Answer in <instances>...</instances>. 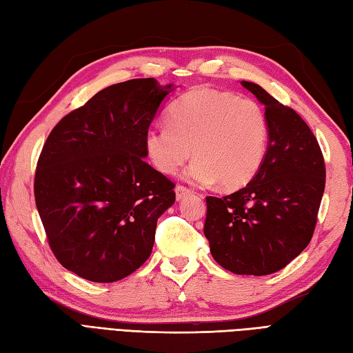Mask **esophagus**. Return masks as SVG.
<instances>
[{
	"label": "esophagus",
	"instance_id": "esophagus-1",
	"mask_svg": "<svg viewBox=\"0 0 353 353\" xmlns=\"http://www.w3.org/2000/svg\"><path fill=\"white\" fill-rule=\"evenodd\" d=\"M190 192H191V190L186 188V186H183V185H177L176 186V197H177V200H182L183 197L188 196Z\"/></svg>",
	"mask_w": 353,
	"mask_h": 353
}]
</instances>
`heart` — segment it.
I'll use <instances>...</instances> for the list:
<instances>
[{
  "label": "heart",
  "instance_id": "b5f03b06",
  "mask_svg": "<svg viewBox=\"0 0 353 353\" xmlns=\"http://www.w3.org/2000/svg\"><path fill=\"white\" fill-rule=\"evenodd\" d=\"M268 139L265 112L252 99L200 86L182 95L168 112V123L150 127L145 152L163 174H172L196 157L185 177L224 190H238L256 176Z\"/></svg>",
  "mask_w": 353,
  "mask_h": 353
}]
</instances>
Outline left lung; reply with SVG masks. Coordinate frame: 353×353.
<instances>
[{
	"label": "left lung",
	"mask_w": 353,
	"mask_h": 353,
	"mask_svg": "<svg viewBox=\"0 0 353 353\" xmlns=\"http://www.w3.org/2000/svg\"><path fill=\"white\" fill-rule=\"evenodd\" d=\"M241 85L265 106V157L244 188L221 199L206 197L203 232L223 268L265 276L288 265L310 244L326 168L316 137L296 110L256 83Z\"/></svg>",
	"instance_id": "8db88e82"
}]
</instances>
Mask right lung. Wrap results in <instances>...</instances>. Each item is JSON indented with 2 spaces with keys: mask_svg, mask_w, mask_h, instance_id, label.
<instances>
[{
  "mask_svg": "<svg viewBox=\"0 0 353 353\" xmlns=\"http://www.w3.org/2000/svg\"><path fill=\"white\" fill-rule=\"evenodd\" d=\"M172 85L133 79L104 88L48 134L34 199L61 264L91 282L132 274L153 249L174 183L145 162L144 138Z\"/></svg>",
  "mask_w": 353,
  "mask_h": 353,
  "instance_id": "add662e5",
  "label": "right lung"
}]
</instances>
